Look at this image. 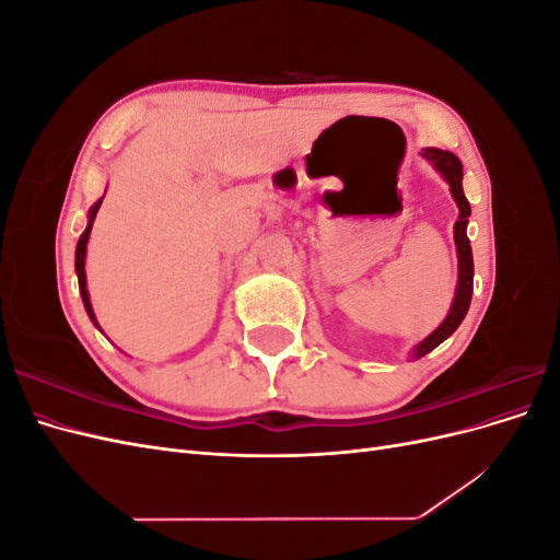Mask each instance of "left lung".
<instances>
[{
    "label": "left lung",
    "instance_id": "8db88e82",
    "mask_svg": "<svg viewBox=\"0 0 560 560\" xmlns=\"http://www.w3.org/2000/svg\"><path fill=\"white\" fill-rule=\"evenodd\" d=\"M422 156H425L436 167V171L446 177L457 208H460V217H457L455 229H453L455 231V247H457V266H460V273H457V290H455L451 313L446 315L442 325H439L425 338V341L416 348V358H422V354L434 350L439 343L446 341V338L457 327H460V322L465 319V315L469 311L471 290H474V261H471V245L467 238V222H469L471 208H469V200L465 198V191H463V163L455 154H451V151L432 149V147L422 151Z\"/></svg>",
    "mask_w": 560,
    "mask_h": 560
}]
</instances>
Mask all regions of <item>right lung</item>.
I'll return each instance as SVG.
<instances>
[{
  "label": "right lung",
  "instance_id": "right-lung-1",
  "mask_svg": "<svg viewBox=\"0 0 560 560\" xmlns=\"http://www.w3.org/2000/svg\"><path fill=\"white\" fill-rule=\"evenodd\" d=\"M100 202H103V198H100V200L95 202L93 210H91V214H89V226H86V231L81 233V238H79V243H77V261H74V266H77V276H79V292H81V299H83V306H86V313L91 315V319H93V322H95V315H93L91 299H89V290H86V270H83V261H86V243H89V235H91L93 219H95V214H97V210H100Z\"/></svg>",
  "mask_w": 560,
  "mask_h": 560
}]
</instances>
